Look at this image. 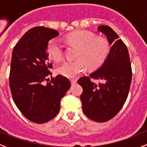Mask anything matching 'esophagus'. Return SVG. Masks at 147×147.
<instances>
[{
  "label": "esophagus",
  "instance_id": "34e87169",
  "mask_svg": "<svg viewBox=\"0 0 147 147\" xmlns=\"http://www.w3.org/2000/svg\"><path fill=\"white\" fill-rule=\"evenodd\" d=\"M70 82H71V84H72V85H74V84H75L77 83V80H76V79H71V80H70Z\"/></svg>",
  "mask_w": 147,
  "mask_h": 147
}]
</instances>
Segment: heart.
Segmentation results:
<instances>
[{"instance_id":"heart-1","label":"heart","mask_w":147,"mask_h":147,"mask_svg":"<svg viewBox=\"0 0 147 147\" xmlns=\"http://www.w3.org/2000/svg\"><path fill=\"white\" fill-rule=\"evenodd\" d=\"M66 40L70 45L78 47L75 61H66L57 68L59 75L74 78L82 73L86 66L94 69L104 63L109 50V43L102 37H96L93 32L84 30L75 31L66 35ZM49 58L59 61L63 58V49L56 39L51 40L47 47Z\"/></svg>"}]
</instances>
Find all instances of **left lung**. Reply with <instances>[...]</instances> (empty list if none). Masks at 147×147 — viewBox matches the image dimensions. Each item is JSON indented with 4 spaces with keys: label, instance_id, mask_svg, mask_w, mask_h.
Listing matches in <instances>:
<instances>
[{
    "label": "left lung",
    "instance_id": "obj_1",
    "mask_svg": "<svg viewBox=\"0 0 147 147\" xmlns=\"http://www.w3.org/2000/svg\"><path fill=\"white\" fill-rule=\"evenodd\" d=\"M98 31L106 35L112 45L104 63L95 72L78 79L83 88L81 95L83 112L97 122H106L114 118L121 109L128 96L132 81L129 55L115 32L108 26H99ZM101 80L95 84L90 78Z\"/></svg>",
    "mask_w": 147,
    "mask_h": 147
}]
</instances>
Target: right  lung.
Wrapping results in <instances>:
<instances>
[{
    "label": "right lung",
    "instance_id": "obj_1",
    "mask_svg": "<svg viewBox=\"0 0 147 147\" xmlns=\"http://www.w3.org/2000/svg\"><path fill=\"white\" fill-rule=\"evenodd\" d=\"M58 35L55 29L32 28L12 51L9 74L12 98L21 113L34 123H43L55 118L59 112L61 100L71 86L68 78L60 75L43 84L52 75L48 43Z\"/></svg>",
    "mask_w": 147,
    "mask_h": 147
}]
</instances>
